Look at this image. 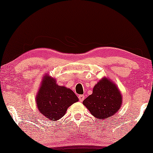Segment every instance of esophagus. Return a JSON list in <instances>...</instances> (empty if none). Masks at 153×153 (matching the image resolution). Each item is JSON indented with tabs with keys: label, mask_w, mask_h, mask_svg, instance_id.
I'll return each mask as SVG.
<instances>
[{
	"label": "esophagus",
	"mask_w": 153,
	"mask_h": 153,
	"mask_svg": "<svg viewBox=\"0 0 153 153\" xmlns=\"http://www.w3.org/2000/svg\"><path fill=\"white\" fill-rule=\"evenodd\" d=\"M84 98H85V96L83 95H79V101H80V102H82L83 100H84Z\"/></svg>",
	"instance_id": "esophagus-1"
}]
</instances>
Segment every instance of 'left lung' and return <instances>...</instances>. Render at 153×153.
<instances>
[{
  "label": "left lung",
  "instance_id": "left-lung-1",
  "mask_svg": "<svg viewBox=\"0 0 153 153\" xmlns=\"http://www.w3.org/2000/svg\"><path fill=\"white\" fill-rule=\"evenodd\" d=\"M83 104L98 120L108 118L120 109L122 96L116 84L109 79H102L93 88L92 95Z\"/></svg>",
  "mask_w": 153,
  "mask_h": 153
}]
</instances>
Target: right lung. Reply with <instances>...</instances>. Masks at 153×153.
<instances>
[{"instance_id":"1","label":"right lung","mask_w":153,"mask_h":153,"mask_svg":"<svg viewBox=\"0 0 153 153\" xmlns=\"http://www.w3.org/2000/svg\"><path fill=\"white\" fill-rule=\"evenodd\" d=\"M79 99L72 90L56 84L55 79L44 76L36 97L39 111L49 120L56 121L65 114L69 106Z\"/></svg>"}]
</instances>
